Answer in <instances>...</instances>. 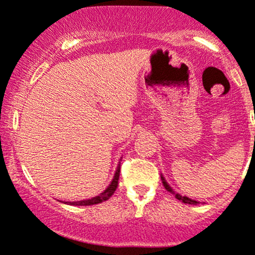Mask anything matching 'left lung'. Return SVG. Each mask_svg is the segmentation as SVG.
Returning <instances> with one entry per match:
<instances>
[{"instance_id":"obj_1","label":"left lung","mask_w":255,"mask_h":255,"mask_svg":"<svg viewBox=\"0 0 255 255\" xmlns=\"http://www.w3.org/2000/svg\"><path fill=\"white\" fill-rule=\"evenodd\" d=\"M161 180H162L163 187H165L166 190L168 191V192H171V193H172V195H175V197L177 198L178 201H182L183 203H187V205H198V203H200V202H197V201H195V200H191V198H188L187 196H182V195H180V193H176L175 191L172 190V187H171V186L168 185L167 181L165 180L163 175H161Z\"/></svg>"}]
</instances>
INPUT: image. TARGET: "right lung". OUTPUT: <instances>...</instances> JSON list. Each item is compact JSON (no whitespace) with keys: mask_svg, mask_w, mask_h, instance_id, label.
<instances>
[{"mask_svg":"<svg viewBox=\"0 0 255 255\" xmlns=\"http://www.w3.org/2000/svg\"><path fill=\"white\" fill-rule=\"evenodd\" d=\"M119 175H120V162H119V165H118L117 171H115L114 177H113L112 182H110V185L105 188L104 192H102L100 195L95 196V197L89 198V200L75 201V202H65V203H68V205H72V206H92V205H98V203L103 202V201L109 200V198L114 195L115 190H117L118 182H119Z\"/></svg>","mask_w":255,"mask_h":255,"instance_id":"obj_1","label":"right lung"}]
</instances>
